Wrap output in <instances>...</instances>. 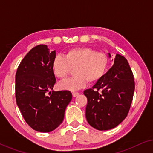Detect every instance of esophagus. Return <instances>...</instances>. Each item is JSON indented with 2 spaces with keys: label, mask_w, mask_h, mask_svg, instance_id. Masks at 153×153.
<instances>
[{
  "label": "esophagus",
  "mask_w": 153,
  "mask_h": 153,
  "mask_svg": "<svg viewBox=\"0 0 153 153\" xmlns=\"http://www.w3.org/2000/svg\"><path fill=\"white\" fill-rule=\"evenodd\" d=\"M79 95V93H78V92H73L72 93L73 97H76V96H78Z\"/></svg>",
  "instance_id": "1"
}]
</instances>
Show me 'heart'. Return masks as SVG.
<instances>
[{
    "label": "heart",
    "instance_id": "obj_1",
    "mask_svg": "<svg viewBox=\"0 0 153 153\" xmlns=\"http://www.w3.org/2000/svg\"><path fill=\"white\" fill-rule=\"evenodd\" d=\"M109 58L106 53L88 47L68 50L64 57L57 55L52 62V70L58 79H64L74 69V76L59 83L61 89L74 91L85 87L88 81L95 83L107 72Z\"/></svg>",
    "mask_w": 153,
    "mask_h": 153
}]
</instances>
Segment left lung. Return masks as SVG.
<instances>
[{"label":"left lung","mask_w":153,"mask_h":153,"mask_svg":"<svg viewBox=\"0 0 153 153\" xmlns=\"http://www.w3.org/2000/svg\"><path fill=\"white\" fill-rule=\"evenodd\" d=\"M108 56L111 57L110 53ZM135 88L130 66L116 54L114 64L92 88L83 92L88 103L85 117L96 129L108 130L118 125L128 114Z\"/></svg>","instance_id":"obj_1"}]
</instances>
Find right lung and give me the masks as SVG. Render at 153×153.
I'll return each mask as SVG.
<instances>
[{
    "label": "right lung",
    "instance_id": "add662e5",
    "mask_svg": "<svg viewBox=\"0 0 153 153\" xmlns=\"http://www.w3.org/2000/svg\"><path fill=\"white\" fill-rule=\"evenodd\" d=\"M55 56L56 51L50 53L47 45H37L23 58L16 72V104L27 124L40 132H49L61 124L72 98L69 91H52Z\"/></svg>",
    "mask_w": 153,
    "mask_h": 153
}]
</instances>
